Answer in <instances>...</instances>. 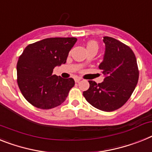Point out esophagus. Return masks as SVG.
Listing matches in <instances>:
<instances>
[{"label":"esophagus","instance_id":"obj_1","mask_svg":"<svg viewBox=\"0 0 152 152\" xmlns=\"http://www.w3.org/2000/svg\"><path fill=\"white\" fill-rule=\"evenodd\" d=\"M81 78H80V77H75V81L76 83H78L79 81H81Z\"/></svg>","mask_w":152,"mask_h":152}]
</instances>
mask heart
<instances>
[{"mask_svg":"<svg viewBox=\"0 0 152 152\" xmlns=\"http://www.w3.org/2000/svg\"><path fill=\"white\" fill-rule=\"evenodd\" d=\"M90 48H95L98 50V44L95 42V41H89L88 44H87V50L88 49H90Z\"/></svg>","mask_w":152,"mask_h":152,"instance_id":"b5f03b06","label":"heart"}]
</instances>
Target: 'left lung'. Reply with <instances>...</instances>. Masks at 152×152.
Here are the masks:
<instances>
[{
    "instance_id": "obj_1",
    "label": "left lung",
    "mask_w": 152,
    "mask_h": 152,
    "mask_svg": "<svg viewBox=\"0 0 152 152\" xmlns=\"http://www.w3.org/2000/svg\"><path fill=\"white\" fill-rule=\"evenodd\" d=\"M105 52L99 69L104 81H88L90 87L83 92L87 102L104 111H113L122 107L138 84L139 71L133 50L122 42L104 37Z\"/></svg>"
}]
</instances>
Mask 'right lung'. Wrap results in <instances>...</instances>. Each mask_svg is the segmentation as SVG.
Listing matches in <instances>:
<instances>
[{"label":"right lung","instance_id":"1","mask_svg":"<svg viewBox=\"0 0 152 152\" xmlns=\"http://www.w3.org/2000/svg\"><path fill=\"white\" fill-rule=\"evenodd\" d=\"M76 41V37H50L26 47L17 64L18 85L32 105L50 109L65 101L75 81L52 73L56 66L66 63Z\"/></svg>","mask_w":152,"mask_h":152}]
</instances>
